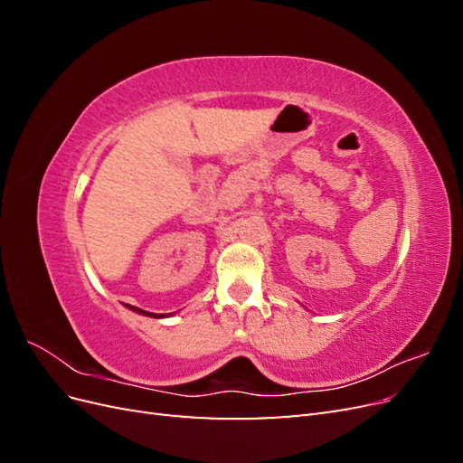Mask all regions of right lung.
Here are the masks:
<instances>
[{
	"label": "right lung",
	"mask_w": 463,
	"mask_h": 463,
	"mask_svg": "<svg viewBox=\"0 0 463 463\" xmlns=\"http://www.w3.org/2000/svg\"><path fill=\"white\" fill-rule=\"evenodd\" d=\"M131 311H135V313H138V315H145V317H152V318H162L164 315H156V313H148V311H143V309H138V307H133V305H128Z\"/></svg>",
	"instance_id": "obj_1"
}]
</instances>
